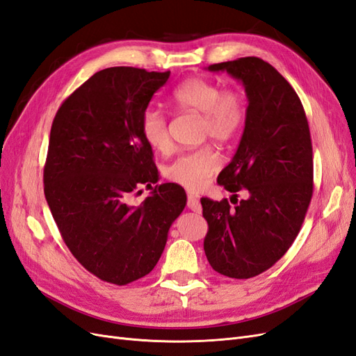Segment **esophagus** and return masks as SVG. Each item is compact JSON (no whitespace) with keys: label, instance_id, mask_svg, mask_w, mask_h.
Returning a JSON list of instances; mask_svg holds the SVG:
<instances>
[{"label":"esophagus","instance_id":"esophagus-1","mask_svg":"<svg viewBox=\"0 0 356 356\" xmlns=\"http://www.w3.org/2000/svg\"><path fill=\"white\" fill-rule=\"evenodd\" d=\"M187 207H188V209L195 211V212H197V213L202 212V204H200L199 199H196L195 196H191V195L187 197Z\"/></svg>","mask_w":356,"mask_h":356}]
</instances>
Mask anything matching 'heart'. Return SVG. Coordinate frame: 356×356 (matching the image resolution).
<instances>
[{
	"mask_svg": "<svg viewBox=\"0 0 356 356\" xmlns=\"http://www.w3.org/2000/svg\"><path fill=\"white\" fill-rule=\"evenodd\" d=\"M172 102L181 110L203 113V134L218 143H227L239 132L245 120L242 95L234 90H222L218 83L203 77H191L182 81L172 92ZM141 132L145 143L156 152H166L170 147L168 118L157 108H147L141 117ZM220 168V157L211 147L181 153L166 168V177L188 190H200Z\"/></svg>",
	"mask_w": 356,
	"mask_h": 356,
	"instance_id": "1",
	"label": "heart"
}]
</instances>
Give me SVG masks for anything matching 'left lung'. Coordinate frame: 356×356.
Wrapping results in <instances>:
<instances>
[{"instance_id":"8db88e82","label":"left lung","mask_w":356,"mask_h":356,"mask_svg":"<svg viewBox=\"0 0 356 356\" xmlns=\"http://www.w3.org/2000/svg\"><path fill=\"white\" fill-rule=\"evenodd\" d=\"M239 80L248 98L238 149L217 182L230 193L221 202L202 197L208 233L203 250L215 272L254 277L289 250L305 221L314 193V159L307 118L291 84L270 63L248 56L213 63Z\"/></svg>"}]
</instances>
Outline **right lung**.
Instances as JSON below:
<instances>
[{
    "instance_id": "right-lung-1",
    "label": "right lung",
    "mask_w": 356,
    "mask_h": 356,
    "mask_svg": "<svg viewBox=\"0 0 356 356\" xmlns=\"http://www.w3.org/2000/svg\"><path fill=\"white\" fill-rule=\"evenodd\" d=\"M170 75L113 67L93 74L56 113L44 166V195L72 255L115 285L153 270L187 195L159 172L141 117ZM144 184L152 195L128 202Z\"/></svg>"
}]
</instances>
